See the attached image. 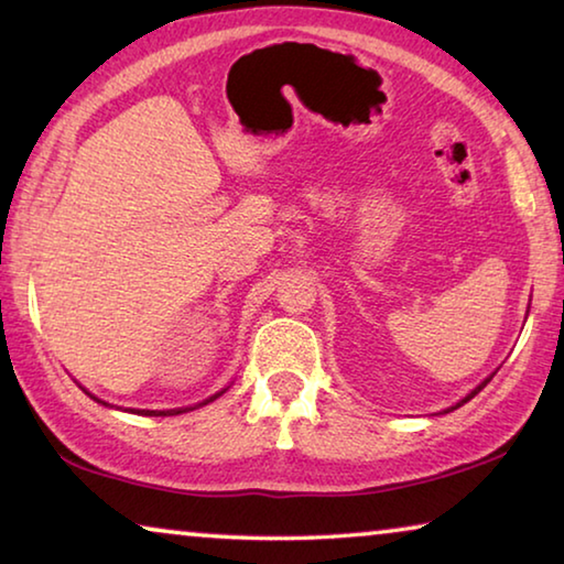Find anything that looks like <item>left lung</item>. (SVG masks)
Wrapping results in <instances>:
<instances>
[{
	"mask_svg": "<svg viewBox=\"0 0 564 564\" xmlns=\"http://www.w3.org/2000/svg\"><path fill=\"white\" fill-rule=\"evenodd\" d=\"M495 373H497V371H495ZM495 373H491V377H495ZM491 377H487V379H485V381H481V383H479V387H477V389H471V391H469V394H467V397H464V399H462V401H457V404H454V406H449V409H446V411H454V409H459V406H462V404H467V401H469V399H475V397H477V394H479V391H481V389H485V387H487V383H489V381H491Z\"/></svg>",
	"mask_w": 564,
	"mask_h": 564,
	"instance_id": "obj_1",
	"label": "left lung"
}]
</instances>
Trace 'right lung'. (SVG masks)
I'll use <instances>...</instances> for the list:
<instances>
[{
  "label": "right lung",
  "mask_w": 564,
  "mask_h": 564,
  "mask_svg": "<svg viewBox=\"0 0 564 564\" xmlns=\"http://www.w3.org/2000/svg\"><path fill=\"white\" fill-rule=\"evenodd\" d=\"M85 394H89L87 389H83ZM226 391V389H223ZM223 391H218V394H213L210 399H205V401H200V404H195V406H183V409H165V411H150V409H124V411H132V414H142V416H175V414H185V411H193V409H198V406H205V404H210V401H216ZM93 397V394H89ZM97 404H105V401H100L97 397H93ZM105 406H110V404H105Z\"/></svg>",
  "instance_id": "1"
}]
</instances>
